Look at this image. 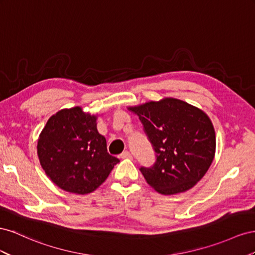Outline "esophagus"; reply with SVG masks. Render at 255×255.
<instances>
[{
    "label": "esophagus",
    "mask_w": 255,
    "mask_h": 255,
    "mask_svg": "<svg viewBox=\"0 0 255 255\" xmlns=\"http://www.w3.org/2000/svg\"><path fill=\"white\" fill-rule=\"evenodd\" d=\"M121 158L122 159H132V155L131 154H130V152L129 151H123L122 152V154H121Z\"/></svg>",
    "instance_id": "obj_1"
}]
</instances>
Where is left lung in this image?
I'll return each instance as SVG.
<instances>
[{"instance_id":"left-lung-1","label":"left lung","mask_w":255,"mask_h":255,"mask_svg":"<svg viewBox=\"0 0 255 255\" xmlns=\"http://www.w3.org/2000/svg\"><path fill=\"white\" fill-rule=\"evenodd\" d=\"M139 116L156 152L151 168H141L146 180L164 195L185 192L205 175L216 152V133L208 115L176 98L128 107Z\"/></svg>"}]
</instances>
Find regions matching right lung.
I'll use <instances>...</instances> for the list:
<instances>
[{
  "instance_id": "right-lung-1",
  "label": "right lung",
  "mask_w": 255,
  "mask_h": 255,
  "mask_svg": "<svg viewBox=\"0 0 255 255\" xmlns=\"http://www.w3.org/2000/svg\"><path fill=\"white\" fill-rule=\"evenodd\" d=\"M97 116L81 107L62 109L51 116L39 134L41 168L65 191H95L120 162L107 150L106 137L97 130Z\"/></svg>"
}]
</instances>
